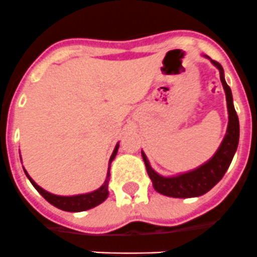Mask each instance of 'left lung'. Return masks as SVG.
<instances>
[{
    "mask_svg": "<svg viewBox=\"0 0 257 257\" xmlns=\"http://www.w3.org/2000/svg\"><path fill=\"white\" fill-rule=\"evenodd\" d=\"M211 62L219 69L221 84L225 91L226 106H228V114H229L225 137H224L218 151L215 152L214 156L207 163L195 170L179 174L177 177H163V175L157 174L150 165L145 152L142 151L143 161H145L149 177L152 180L154 188L161 195L175 198L198 197V196L205 195L224 177L232 163L235 151H237L238 141H239V121H238L237 112H235L234 105H233L232 91L224 79L223 66L214 60H211Z\"/></svg>",
    "mask_w": 257,
    "mask_h": 257,
    "instance_id": "8db88e82",
    "label": "left lung"
}]
</instances>
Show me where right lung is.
Returning <instances> with one entry per match:
<instances>
[{"label": "right lung", "mask_w": 257, "mask_h": 257, "mask_svg": "<svg viewBox=\"0 0 257 257\" xmlns=\"http://www.w3.org/2000/svg\"><path fill=\"white\" fill-rule=\"evenodd\" d=\"M117 149H119V145H116V147L114 149L111 157H110V161H108V173L107 177H106L105 183L100 187L96 191L91 192V193H84V195H78V196H56L52 195L50 192L45 191L43 188L38 186V184L29 177V174L27 173V170H24L25 174H27L28 179L31 180V183L33 184L34 188L41 193V195L45 197V200H47L51 205H54L55 207L60 210H64V211H70V212H78V211H84V210H89L92 207L100 205L101 202L107 198L108 196V177H110V164L114 160L115 156L117 154Z\"/></svg>", "instance_id": "obj_1"}]
</instances>
